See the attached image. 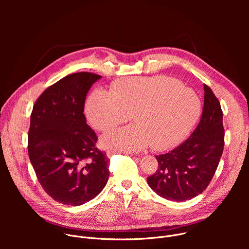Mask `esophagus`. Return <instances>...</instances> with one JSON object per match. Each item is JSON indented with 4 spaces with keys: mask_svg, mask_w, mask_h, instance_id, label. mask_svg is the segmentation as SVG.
Listing matches in <instances>:
<instances>
[{
    "mask_svg": "<svg viewBox=\"0 0 249 249\" xmlns=\"http://www.w3.org/2000/svg\"><path fill=\"white\" fill-rule=\"evenodd\" d=\"M115 154H119V152H118V151H116V150H108L107 152H106V155H107V157H108V158L112 157V156H113V155H115Z\"/></svg>",
    "mask_w": 249,
    "mask_h": 249,
    "instance_id": "34e87169",
    "label": "esophagus"
}]
</instances>
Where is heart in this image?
I'll return each mask as SVG.
<instances>
[{"label":"heart","mask_w":249,"mask_h":249,"mask_svg":"<svg viewBox=\"0 0 249 249\" xmlns=\"http://www.w3.org/2000/svg\"><path fill=\"white\" fill-rule=\"evenodd\" d=\"M196 93L167 77H136L120 80L111 92L95 89L88 97L86 115L100 132L130 120L135 124L106 133L102 143L108 148L136 152L151 145L165 150L181 141L200 115Z\"/></svg>","instance_id":"1"}]
</instances>
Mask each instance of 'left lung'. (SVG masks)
I'll list each match as a JSON object with an SVG mask.
<instances>
[{
    "label": "left lung",
    "mask_w": 249,
    "mask_h": 249,
    "mask_svg": "<svg viewBox=\"0 0 249 249\" xmlns=\"http://www.w3.org/2000/svg\"><path fill=\"white\" fill-rule=\"evenodd\" d=\"M204 106L199 124L182 144L157 156V171L147 178L149 186L170 201L190 200L211 182L225 145L223 111L219 99L204 85Z\"/></svg>",
    "instance_id": "1"
}]
</instances>
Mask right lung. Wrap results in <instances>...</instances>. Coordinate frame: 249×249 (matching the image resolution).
Returning a JSON list of instances; mask_svg holds the SVG:
<instances>
[{"label": "right lung", "mask_w": 249, "mask_h": 249, "mask_svg": "<svg viewBox=\"0 0 249 249\" xmlns=\"http://www.w3.org/2000/svg\"><path fill=\"white\" fill-rule=\"evenodd\" d=\"M101 76L71 74L47 88L35 101L28 130V156L44 191L55 201L83 205L107 183L106 153L87 124L85 100Z\"/></svg>", "instance_id": "add662e5"}]
</instances>
